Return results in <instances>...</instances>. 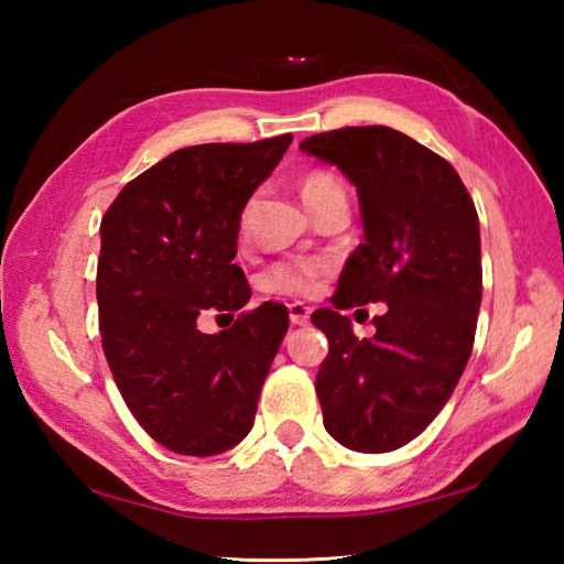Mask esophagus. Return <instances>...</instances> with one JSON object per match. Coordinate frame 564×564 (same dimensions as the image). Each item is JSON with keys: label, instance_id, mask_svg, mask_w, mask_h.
<instances>
[{"label": "esophagus", "instance_id": "1", "mask_svg": "<svg viewBox=\"0 0 564 564\" xmlns=\"http://www.w3.org/2000/svg\"><path fill=\"white\" fill-rule=\"evenodd\" d=\"M289 316L293 326H308L311 323V308L303 303H289Z\"/></svg>", "mask_w": 564, "mask_h": 564}]
</instances>
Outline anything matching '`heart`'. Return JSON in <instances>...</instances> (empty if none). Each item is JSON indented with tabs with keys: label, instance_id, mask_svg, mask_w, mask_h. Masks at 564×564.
Segmentation results:
<instances>
[{
	"label": "heart",
	"instance_id": "b5f03b06",
	"mask_svg": "<svg viewBox=\"0 0 564 564\" xmlns=\"http://www.w3.org/2000/svg\"><path fill=\"white\" fill-rule=\"evenodd\" d=\"M301 196L308 208H316L330 196L343 194L340 178L328 169H311L301 176ZM328 273V263L321 259H299L273 263L263 273V289L275 295H311Z\"/></svg>",
	"mask_w": 564,
	"mask_h": 564
}]
</instances>
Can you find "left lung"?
<instances>
[{"mask_svg": "<svg viewBox=\"0 0 564 564\" xmlns=\"http://www.w3.org/2000/svg\"><path fill=\"white\" fill-rule=\"evenodd\" d=\"M358 191L362 243L333 308L311 316L328 338L316 376L323 425L348 451L388 453L433 423L473 352L482 301L477 212L457 171L388 127H346L301 141ZM386 302L377 336L358 339L340 310Z\"/></svg>", "mask_w": 564, "mask_h": 564, "instance_id": "8db88e82", "label": "left lung"}]
</instances>
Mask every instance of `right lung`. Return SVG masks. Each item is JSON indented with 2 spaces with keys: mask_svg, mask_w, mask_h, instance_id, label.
Masks as SVG:
<instances>
[{
  "mask_svg": "<svg viewBox=\"0 0 564 564\" xmlns=\"http://www.w3.org/2000/svg\"><path fill=\"white\" fill-rule=\"evenodd\" d=\"M291 139L178 149L129 181L101 218L104 356L139 425L174 453L208 457L243 441L289 330V311L271 301L214 336L196 318L231 316L251 299L234 263L241 212Z\"/></svg>",
  "mask_w": 564,
  "mask_h": 564,
  "instance_id": "obj_1",
  "label": "right lung"
}]
</instances>
